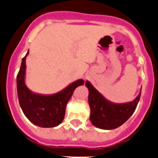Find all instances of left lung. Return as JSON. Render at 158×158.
<instances>
[{
    "mask_svg": "<svg viewBox=\"0 0 158 158\" xmlns=\"http://www.w3.org/2000/svg\"><path fill=\"white\" fill-rule=\"evenodd\" d=\"M85 85L89 92L90 121L94 127L102 130H114L123 125L133 114L140 98L141 91L132 102L114 103L106 98L90 81H86Z\"/></svg>",
    "mask_w": 158,
    "mask_h": 158,
    "instance_id": "1",
    "label": "left lung"
}]
</instances>
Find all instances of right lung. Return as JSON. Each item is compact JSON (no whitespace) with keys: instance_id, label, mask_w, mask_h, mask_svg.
Masks as SVG:
<instances>
[{"instance_id":"obj_1","label":"right lung","mask_w":158,"mask_h":158,"mask_svg":"<svg viewBox=\"0 0 158 158\" xmlns=\"http://www.w3.org/2000/svg\"><path fill=\"white\" fill-rule=\"evenodd\" d=\"M28 51L22 58L17 76V92L22 112L31 123L43 128L59 126L65 115L67 104L75 88L83 85V79L70 84L59 92L52 94H41L33 92L25 85V60Z\"/></svg>"}]
</instances>
